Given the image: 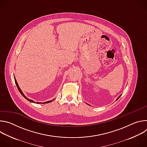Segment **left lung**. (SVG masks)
<instances>
[{"instance_id": "left-lung-1", "label": "left lung", "mask_w": 147, "mask_h": 147, "mask_svg": "<svg viewBox=\"0 0 147 147\" xmlns=\"http://www.w3.org/2000/svg\"><path fill=\"white\" fill-rule=\"evenodd\" d=\"M120 96H121V95H120V96H119V97H118V98H117V99H119V98H120Z\"/></svg>"}]
</instances>
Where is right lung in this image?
Here are the masks:
<instances>
[{"instance_id":"right-lung-1","label":"right lung","mask_w":147,"mask_h":147,"mask_svg":"<svg viewBox=\"0 0 147 147\" xmlns=\"http://www.w3.org/2000/svg\"><path fill=\"white\" fill-rule=\"evenodd\" d=\"M14 80H15V82H16V86H17V88H18V91H20V92L22 94V95L27 99V100H29L30 102H34V100H31V99H28L24 95V94L23 93V92L21 91V90H20V87H19V86H18V83H17V81H16V78H15V77H14ZM53 99H52V100H49V101H47V102H43V103H49V102H52V100H53ZM36 103H42L41 102H36Z\"/></svg>"}]
</instances>
